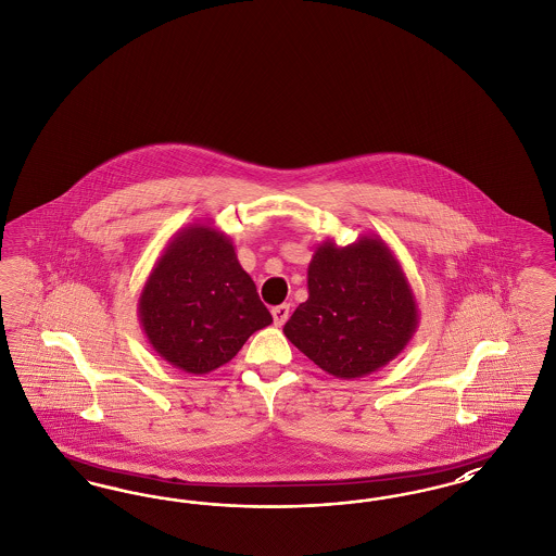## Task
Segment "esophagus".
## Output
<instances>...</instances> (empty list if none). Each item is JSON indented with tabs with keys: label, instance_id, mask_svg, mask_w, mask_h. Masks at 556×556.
Here are the masks:
<instances>
[{
	"label": "esophagus",
	"instance_id": "obj_1",
	"mask_svg": "<svg viewBox=\"0 0 556 556\" xmlns=\"http://www.w3.org/2000/svg\"><path fill=\"white\" fill-rule=\"evenodd\" d=\"M270 314H273V320H275V325L277 327H281L286 320L289 318V304H281V306H275L273 311H270Z\"/></svg>",
	"mask_w": 556,
	"mask_h": 556
}]
</instances>
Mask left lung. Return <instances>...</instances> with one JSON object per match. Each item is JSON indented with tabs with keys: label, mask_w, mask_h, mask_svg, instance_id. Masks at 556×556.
Wrapping results in <instances>:
<instances>
[{
	"label": "left lung",
	"mask_w": 556,
	"mask_h": 556,
	"mask_svg": "<svg viewBox=\"0 0 556 556\" xmlns=\"http://www.w3.org/2000/svg\"><path fill=\"white\" fill-rule=\"evenodd\" d=\"M420 323L416 295L393 250L364 233L350 245L325 240L308 265V300L283 333L334 378L366 377L400 356Z\"/></svg>",
	"instance_id": "obj_1"
}]
</instances>
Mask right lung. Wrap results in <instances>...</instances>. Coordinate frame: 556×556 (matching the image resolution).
Returning <instances> with one entry per match:
<instances>
[{
    "label": "right lung",
    "mask_w": 556,
    "mask_h": 556,
    "mask_svg": "<svg viewBox=\"0 0 556 556\" xmlns=\"http://www.w3.org/2000/svg\"><path fill=\"white\" fill-rule=\"evenodd\" d=\"M138 318L156 354L188 375L217 370L273 323L233 242L211 223L184 227L163 248Z\"/></svg>",
    "instance_id": "obj_1"
}]
</instances>
